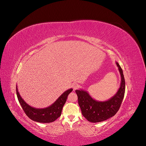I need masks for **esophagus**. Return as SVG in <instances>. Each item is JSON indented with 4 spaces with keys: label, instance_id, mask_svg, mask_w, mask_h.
Segmentation results:
<instances>
[{
    "label": "esophagus",
    "instance_id": "obj_1",
    "mask_svg": "<svg viewBox=\"0 0 146 146\" xmlns=\"http://www.w3.org/2000/svg\"><path fill=\"white\" fill-rule=\"evenodd\" d=\"M72 87L74 90H77V88H78V85L77 83H73L72 85Z\"/></svg>",
    "mask_w": 146,
    "mask_h": 146
}]
</instances>
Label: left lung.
<instances>
[{
	"mask_svg": "<svg viewBox=\"0 0 146 146\" xmlns=\"http://www.w3.org/2000/svg\"><path fill=\"white\" fill-rule=\"evenodd\" d=\"M116 64L121 74V86L116 94L109 100L97 101L92 99L87 91L76 90L82 113L88 121L95 123L107 120L115 115L121 107L125 94V82L122 68L118 63L116 62Z\"/></svg>",
	"mask_w": 146,
	"mask_h": 146,
	"instance_id": "8db88e82",
	"label": "left lung"
}]
</instances>
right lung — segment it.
<instances>
[{"instance_id":"obj_1","label":"right lung","mask_w":146,"mask_h":146,"mask_svg":"<svg viewBox=\"0 0 146 146\" xmlns=\"http://www.w3.org/2000/svg\"><path fill=\"white\" fill-rule=\"evenodd\" d=\"M72 89L64 92L58 99L49 107L45 108H35L30 107L22 99L16 86L17 97L25 113L30 119L41 123H50L55 121L61 114V111L68 96Z\"/></svg>"}]
</instances>
